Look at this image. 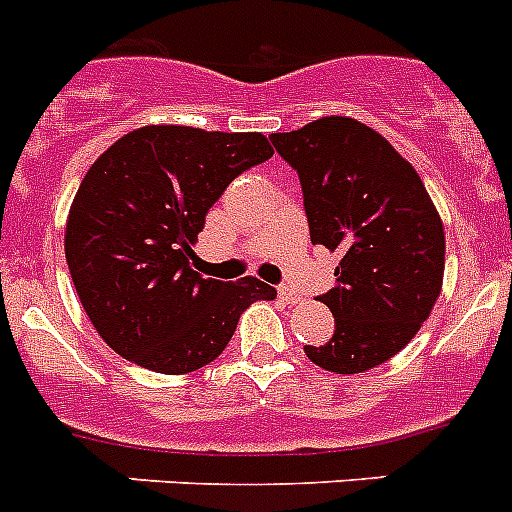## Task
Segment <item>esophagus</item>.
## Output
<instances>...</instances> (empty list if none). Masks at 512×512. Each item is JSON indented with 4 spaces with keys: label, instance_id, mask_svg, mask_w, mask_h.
<instances>
[{
    "label": "esophagus",
    "instance_id": "34e87169",
    "mask_svg": "<svg viewBox=\"0 0 512 512\" xmlns=\"http://www.w3.org/2000/svg\"><path fill=\"white\" fill-rule=\"evenodd\" d=\"M278 296H281V299L286 301V304H299V301H301V293L296 291V288L286 286V283H283V286L278 288Z\"/></svg>",
    "mask_w": 512,
    "mask_h": 512
}]
</instances>
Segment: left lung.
<instances>
[{
  "mask_svg": "<svg viewBox=\"0 0 512 512\" xmlns=\"http://www.w3.org/2000/svg\"><path fill=\"white\" fill-rule=\"evenodd\" d=\"M301 182L311 242L337 252L335 317L324 345H304L332 373L381 366L417 335L443 283L446 237L420 175L353 118H319L270 136Z\"/></svg>",
  "mask_w": 512,
  "mask_h": 512,
  "instance_id": "left-lung-1",
  "label": "left lung"
}]
</instances>
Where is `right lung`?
Returning a JSON list of instances; mask_svg holds the SVG:
<instances>
[{"instance_id": "right-lung-1", "label": "right lung", "mask_w": 512, "mask_h": 512, "mask_svg": "<svg viewBox=\"0 0 512 512\" xmlns=\"http://www.w3.org/2000/svg\"><path fill=\"white\" fill-rule=\"evenodd\" d=\"M273 157L262 133L146 126L90 167L66 221V262L100 337L157 373L208 366L252 301L275 299L257 278L193 270L206 213L234 177Z\"/></svg>"}]
</instances>
